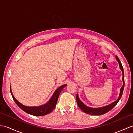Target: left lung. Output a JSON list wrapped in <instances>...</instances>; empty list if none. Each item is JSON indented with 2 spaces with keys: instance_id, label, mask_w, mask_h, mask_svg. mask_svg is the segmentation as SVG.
I'll use <instances>...</instances> for the list:
<instances>
[{
  "instance_id": "1",
  "label": "left lung",
  "mask_w": 133,
  "mask_h": 133,
  "mask_svg": "<svg viewBox=\"0 0 133 133\" xmlns=\"http://www.w3.org/2000/svg\"><path fill=\"white\" fill-rule=\"evenodd\" d=\"M116 60L118 61V64H119V69H121L122 72V81H123V85L122 87L120 89V92H119V96L117 98V100L115 101H114L113 103H111L109 105H107L106 106H104L103 107H100V108H91V107H89L88 106L86 105L83 102L80 100V98L79 97V95L78 94H77L76 95V101H77V104L78 105V107L80 108L83 112H84V113L88 114V115H94V116H99L101 115H104V114L107 113L108 112H109L112 108H113V107H115L116 105L118 103V102L119 100L121 99V96L122 95L123 93V88H124V86H125V80H124V73H123V67L122 64L120 62L119 58L118 57L116 56Z\"/></svg>"
}]
</instances>
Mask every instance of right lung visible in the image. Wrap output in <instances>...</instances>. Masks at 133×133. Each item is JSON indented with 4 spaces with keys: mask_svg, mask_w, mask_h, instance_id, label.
<instances>
[{
    "mask_svg": "<svg viewBox=\"0 0 133 133\" xmlns=\"http://www.w3.org/2000/svg\"><path fill=\"white\" fill-rule=\"evenodd\" d=\"M66 85L67 84H64L61 86V87H59V88H58L54 92L53 95H52V96L50 98V100H49L47 103H45V104L41 105H39V106H35V107L25 106L24 105L20 103L19 101H18L16 99V98L14 97V96L13 95V94H12L11 86H10V90H11V93L14 100L17 105L18 107L20 108L23 110H24L25 112L35 116H45L46 115H48V114L50 113L52 111V110L55 108L61 92L62 91V89L65 87Z\"/></svg>",
    "mask_w": 133,
    "mask_h": 133,
    "instance_id": "add662e5",
    "label": "right lung"
}]
</instances>
